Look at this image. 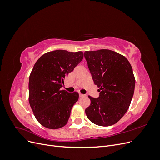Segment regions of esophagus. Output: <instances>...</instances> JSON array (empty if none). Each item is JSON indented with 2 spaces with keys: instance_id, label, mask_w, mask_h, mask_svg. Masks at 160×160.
<instances>
[{
  "instance_id": "1",
  "label": "esophagus",
  "mask_w": 160,
  "mask_h": 160,
  "mask_svg": "<svg viewBox=\"0 0 160 160\" xmlns=\"http://www.w3.org/2000/svg\"><path fill=\"white\" fill-rule=\"evenodd\" d=\"M79 97H80V98H82V97H84V96H85V95H83V94H81V93H79Z\"/></svg>"
}]
</instances>
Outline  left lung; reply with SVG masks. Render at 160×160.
Returning a JSON list of instances; mask_svg holds the SVG:
<instances>
[{
    "mask_svg": "<svg viewBox=\"0 0 160 160\" xmlns=\"http://www.w3.org/2000/svg\"><path fill=\"white\" fill-rule=\"evenodd\" d=\"M84 56L99 92L98 98L89 96L87 117L95 125L110 126L127 112L132 101L135 84L132 65L124 56L108 49L85 51Z\"/></svg>",
    "mask_w": 160,
    "mask_h": 160,
    "instance_id": "8db88e82",
    "label": "left lung"
}]
</instances>
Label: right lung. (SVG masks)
<instances>
[{"mask_svg": "<svg viewBox=\"0 0 160 160\" xmlns=\"http://www.w3.org/2000/svg\"><path fill=\"white\" fill-rule=\"evenodd\" d=\"M83 58V52L56 50L42 55L29 76L28 101L35 117L43 126L52 129L65 126L77 92L60 90L64 80Z\"/></svg>", "mask_w": 160, "mask_h": 160, "instance_id": "1", "label": "right lung"}]
</instances>
